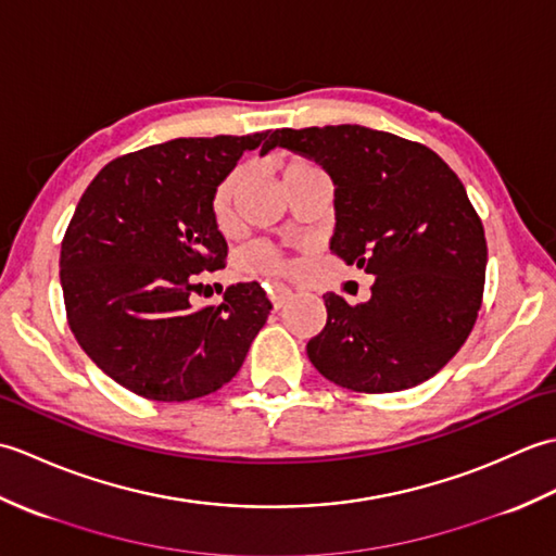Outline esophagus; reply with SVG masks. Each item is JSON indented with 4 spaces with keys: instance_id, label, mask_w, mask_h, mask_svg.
Returning <instances> with one entry per match:
<instances>
[{
    "instance_id": "34e87169",
    "label": "esophagus",
    "mask_w": 556,
    "mask_h": 556,
    "mask_svg": "<svg viewBox=\"0 0 556 556\" xmlns=\"http://www.w3.org/2000/svg\"><path fill=\"white\" fill-rule=\"evenodd\" d=\"M267 296H269V301H271V305H275V308H281V305H285L293 293H291V289L289 287H285V285H267Z\"/></svg>"
}]
</instances>
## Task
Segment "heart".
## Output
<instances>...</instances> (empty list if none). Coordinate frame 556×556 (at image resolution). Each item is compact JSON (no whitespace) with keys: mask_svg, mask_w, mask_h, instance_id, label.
I'll list each match as a JSON object with an SVG mask.
<instances>
[{"mask_svg":"<svg viewBox=\"0 0 556 556\" xmlns=\"http://www.w3.org/2000/svg\"><path fill=\"white\" fill-rule=\"evenodd\" d=\"M315 169H320V167L313 164L311 160L291 157L285 162V167H281V179L287 181V179H291V176L308 174ZM239 186H241V172H231L227 179L219 181L215 193H212L210 212H212V219H215L217 227H227V224L231 222L233 200H236V193H239ZM241 260H243V267L251 271H281L287 267L285 257H281L269 243H253L251 248H245Z\"/></svg>","mask_w":556,"mask_h":556,"instance_id":"heart-1","label":"heart"}]
</instances>
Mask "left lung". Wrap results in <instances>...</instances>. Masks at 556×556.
Masks as SVG:
<instances>
[{
    "label": "left lung",
    "mask_w": 556,
    "mask_h": 556,
    "mask_svg": "<svg viewBox=\"0 0 556 556\" xmlns=\"http://www.w3.org/2000/svg\"><path fill=\"white\" fill-rule=\"evenodd\" d=\"M271 148L315 160L334 184L332 253L375 277L370 301L325 293L308 358L339 387L410 389L456 356L482 303L488 241L466 188L420 143L372 128H277Z\"/></svg>",
    "instance_id": "8db88e82"
}]
</instances>
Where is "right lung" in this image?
Here are the masks:
<instances>
[{
	"label": "right lung",
	"mask_w": 556,
	"mask_h": 556,
	"mask_svg": "<svg viewBox=\"0 0 556 556\" xmlns=\"http://www.w3.org/2000/svg\"><path fill=\"white\" fill-rule=\"evenodd\" d=\"M269 131L176 138L104 164L62 241L68 327L114 382L152 401L217 392L241 370L271 303L257 281L193 308L195 275L224 267L227 241L210 198Z\"/></svg>",
	"instance_id": "add662e5"
}]
</instances>
